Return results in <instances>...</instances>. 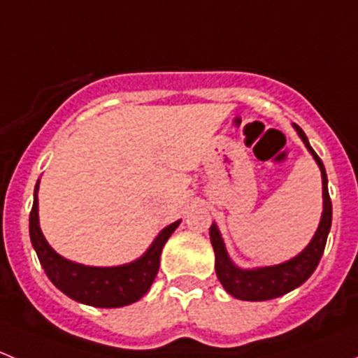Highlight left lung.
Wrapping results in <instances>:
<instances>
[{
  "instance_id": "8db88e82",
  "label": "left lung",
  "mask_w": 358,
  "mask_h": 358,
  "mask_svg": "<svg viewBox=\"0 0 358 358\" xmlns=\"http://www.w3.org/2000/svg\"><path fill=\"white\" fill-rule=\"evenodd\" d=\"M301 142L305 143L306 150L315 159L317 166L322 176V216H320L319 227L313 234L308 246L301 252L287 262L279 263V265L268 266H255V268H243L236 265L227 251L225 241L216 223L209 227V239H211L213 249H215V270L216 277L225 287L230 296L244 301H266V299L279 298V296L287 294V292L301 286L306 279L313 273V270L319 265L322 258L324 248H326L327 236L331 230V222H333V204H331L329 190H327V175L322 161L317 156L315 150L310 145L305 131L298 124H292Z\"/></svg>"
}]
</instances>
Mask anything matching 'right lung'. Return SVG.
<instances>
[{
  "label": "right lung",
  "instance_id": "add662e5",
  "mask_svg": "<svg viewBox=\"0 0 358 358\" xmlns=\"http://www.w3.org/2000/svg\"><path fill=\"white\" fill-rule=\"evenodd\" d=\"M39 180L34 187V202L29 216V236L39 263L53 286L74 301L96 308H119L138 301L152 286L159 270L162 248L182 220L164 227L140 258L117 266H90L71 262L55 251L39 227Z\"/></svg>",
  "mask_w": 358,
  "mask_h": 358
}]
</instances>
